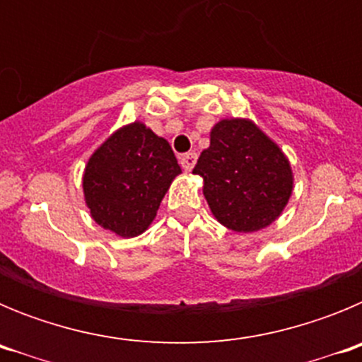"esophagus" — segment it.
<instances>
[{"mask_svg":"<svg viewBox=\"0 0 362 362\" xmlns=\"http://www.w3.org/2000/svg\"><path fill=\"white\" fill-rule=\"evenodd\" d=\"M196 161H197V153L196 152L183 153V156L179 158V163H181V166H183V170H187V172H190L192 168H194Z\"/></svg>","mask_w":362,"mask_h":362,"instance_id":"obj_1","label":"esophagus"}]
</instances>
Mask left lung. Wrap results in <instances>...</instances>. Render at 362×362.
<instances>
[{
  "instance_id": "left-lung-1",
  "label": "left lung",
  "mask_w": 362,
  "mask_h": 362,
  "mask_svg": "<svg viewBox=\"0 0 362 362\" xmlns=\"http://www.w3.org/2000/svg\"><path fill=\"white\" fill-rule=\"evenodd\" d=\"M194 174L203 177V196L221 225L252 233L270 226L288 204L293 172L270 136L248 117H225L210 130Z\"/></svg>"
}]
</instances>
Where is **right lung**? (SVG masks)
<instances>
[{
    "label": "right lung",
    "instance_id": "obj_1",
    "mask_svg": "<svg viewBox=\"0 0 362 362\" xmlns=\"http://www.w3.org/2000/svg\"><path fill=\"white\" fill-rule=\"evenodd\" d=\"M179 174L181 166L165 137L134 121L112 132L88 158L83 197L101 228L117 238H137L152 225Z\"/></svg>",
    "mask_w": 362,
    "mask_h": 362
}]
</instances>
